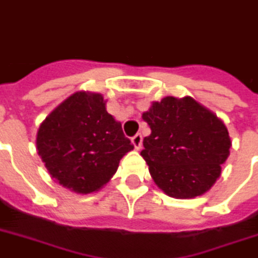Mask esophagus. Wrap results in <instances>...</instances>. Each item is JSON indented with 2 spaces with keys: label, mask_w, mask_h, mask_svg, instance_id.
Instances as JSON below:
<instances>
[{
  "label": "esophagus",
  "mask_w": 258,
  "mask_h": 258,
  "mask_svg": "<svg viewBox=\"0 0 258 258\" xmlns=\"http://www.w3.org/2000/svg\"><path fill=\"white\" fill-rule=\"evenodd\" d=\"M131 142H133V145H134V148L137 149V150H139V149L142 148V142H144V138H142V135L141 134H135L133 138H131Z\"/></svg>",
  "instance_id": "obj_1"
}]
</instances>
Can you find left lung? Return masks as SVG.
I'll return each mask as SVG.
<instances>
[{
	"label": "left lung",
	"instance_id": "left-lung-1",
	"mask_svg": "<svg viewBox=\"0 0 258 258\" xmlns=\"http://www.w3.org/2000/svg\"><path fill=\"white\" fill-rule=\"evenodd\" d=\"M142 119L152 134L145 137L141 154L158 187L173 198L208 191L230 156L224 123L190 97H165L154 102Z\"/></svg>",
	"mask_w": 258,
	"mask_h": 258
}]
</instances>
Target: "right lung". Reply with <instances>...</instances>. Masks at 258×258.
I'll list each match as a JSON object with an SVG mask.
<instances>
[{"mask_svg":"<svg viewBox=\"0 0 258 258\" xmlns=\"http://www.w3.org/2000/svg\"><path fill=\"white\" fill-rule=\"evenodd\" d=\"M133 148L121 124L106 112L104 97L85 91L58 105L37 135L38 154L51 177L82 194L108 182Z\"/></svg>","mask_w":258,"mask_h":258,"instance_id":"add662e5","label":"right lung"}]
</instances>
